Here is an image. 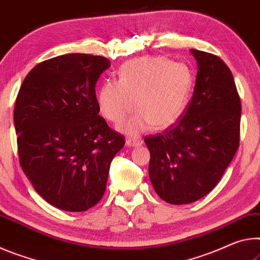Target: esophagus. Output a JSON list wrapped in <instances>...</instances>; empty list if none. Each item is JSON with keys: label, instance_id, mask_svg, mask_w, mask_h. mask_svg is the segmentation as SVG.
<instances>
[{"label": "esophagus", "instance_id": "34e87169", "mask_svg": "<svg viewBox=\"0 0 260 260\" xmlns=\"http://www.w3.org/2000/svg\"><path fill=\"white\" fill-rule=\"evenodd\" d=\"M125 144H126V146H130V147H138V146L142 145L143 142H142V140H139V139L127 138L125 140Z\"/></svg>", "mask_w": 260, "mask_h": 260}]
</instances>
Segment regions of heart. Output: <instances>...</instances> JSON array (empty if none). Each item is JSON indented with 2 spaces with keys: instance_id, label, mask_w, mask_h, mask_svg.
<instances>
[{
  "instance_id": "1",
  "label": "heart",
  "mask_w": 260,
  "mask_h": 260,
  "mask_svg": "<svg viewBox=\"0 0 260 260\" xmlns=\"http://www.w3.org/2000/svg\"><path fill=\"white\" fill-rule=\"evenodd\" d=\"M192 88V74L183 63L162 56H143L122 64L117 80L101 85L98 104L101 114L120 123L135 108L130 120L118 126L122 133L137 136L152 125H172L184 110Z\"/></svg>"
}]
</instances>
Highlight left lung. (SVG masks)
I'll return each mask as SVG.
<instances>
[{"instance_id":"obj_1","label":"left lung","mask_w":260,"mask_h":260,"mask_svg":"<svg viewBox=\"0 0 260 260\" xmlns=\"http://www.w3.org/2000/svg\"><path fill=\"white\" fill-rule=\"evenodd\" d=\"M190 53L198 71L184 116L144 139L151 153L153 188L173 205L193 203L213 190L240 143L241 100L232 71L213 54Z\"/></svg>"}]
</instances>
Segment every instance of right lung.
<instances>
[{
  "mask_svg": "<svg viewBox=\"0 0 260 260\" xmlns=\"http://www.w3.org/2000/svg\"><path fill=\"white\" fill-rule=\"evenodd\" d=\"M106 57L66 54L34 67L17 95L14 122L19 162L50 205L83 212L100 202L123 136L99 115L95 84Z\"/></svg>",
  "mask_w": 260,
  "mask_h": 260,
  "instance_id": "right-lung-1",
  "label": "right lung"
}]
</instances>
